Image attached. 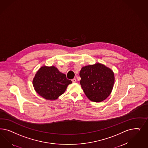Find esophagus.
<instances>
[{
    "label": "esophagus",
    "mask_w": 148,
    "mask_h": 148,
    "mask_svg": "<svg viewBox=\"0 0 148 148\" xmlns=\"http://www.w3.org/2000/svg\"><path fill=\"white\" fill-rule=\"evenodd\" d=\"M72 81L73 83H76V78H73L72 79Z\"/></svg>",
    "instance_id": "esophagus-1"
}]
</instances>
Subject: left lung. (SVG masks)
I'll list each match as a JSON object with an SVG mask.
<instances>
[{
    "label": "left lung",
    "instance_id": "obj_1",
    "mask_svg": "<svg viewBox=\"0 0 148 148\" xmlns=\"http://www.w3.org/2000/svg\"><path fill=\"white\" fill-rule=\"evenodd\" d=\"M114 75L110 69L97 63L82 68L79 72L80 84L90 100L100 102L110 94L114 83Z\"/></svg>",
    "mask_w": 148,
    "mask_h": 148
}]
</instances>
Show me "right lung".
Listing matches in <instances>:
<instances>
[{"instance_id":"1","label":"right lung","mask_w":148,"mask_h":148,"mask_svg":"<svg viewBox=\"0 0 148 148\" xmlns=\"http://www.w3.org/2000/svg\"><path fill=\"white\" fill-rule=\"evenodd\" d=\"M35 91L44 99L56 100L65 92L67 86L72 83L54 66L41 67L34 78Z\"/></svg>"}]
</instances>
